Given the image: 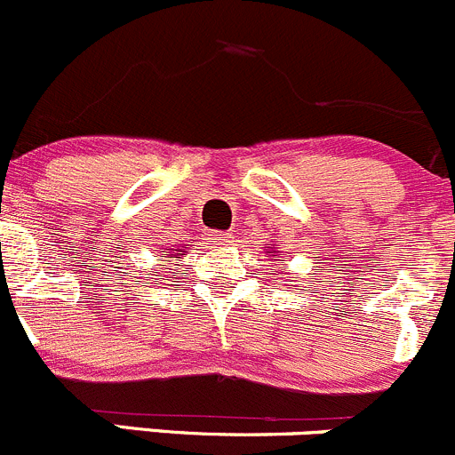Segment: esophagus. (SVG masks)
<instances>
[{
    "mask_svg": "<svg viewBox=\"0 0 455 455\" xmlns=\"http://www.w3.org/2000/svg\"><path fill=\"white\" fill-rule=\"evenodd\" d=\"M210 243H212V245H229V243H232V236H229V234H223V232H212L210 234Z\"/></svg>",
    "mask_w": 455,
    "mask_h": 455,
    "instance_id": "34e87169",
    "label": "esophagus"
}]
</instances>
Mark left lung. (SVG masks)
<instances>
[{"instance_id":"left-lung-1","label":"left lung","mask_w":455,"mask_h":455,"mask_svg":"<svg viewBox=\"0 0 455 455\" xmlns=\"http://www.w3.org/2000/svg\"><path fill=\"white\" fill-rule=\"evenodd\" d=\"M267 254H272V256H276V251H274V250H272V251H267Z\"/></svg>"}]
</instances>
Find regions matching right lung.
Here are the masks:
<instances>
[{"mask_svg":"<svg viewBox=\"0 0 455 455\" xmlns=\"http://www.w3.org/2000/svg\"><path fill=\"white\" fill-rule=\"evenodd\" d=\"M181 251H186V250H177V251H168V259H181Z\"/></svg>","mask_w":455,"mask_h":455,"instance_id":"add662e5","label":"right lung"}]
</instances>
